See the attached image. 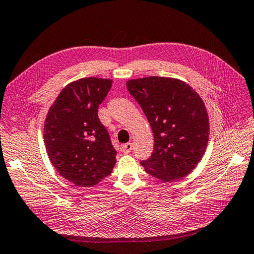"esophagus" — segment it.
I'll list each match as a JSON object with an SVG mask.
<instances>
[{
    "label": "esophagus",
    "mask_w": 254,
    "mask_h": 254,
    "mask_svg": "<svg viewBox=\"0 0 254 254\" xmlns=\"http://www.w3.org/2000/svg\"><path fill=\"white\" fill-rule=\"evenodd\" d=\"M122 150L124 154H129L132 150V142H127L122 147Z\"/></svg>",
    "instance_id": "34e87169"
}]
</instances>
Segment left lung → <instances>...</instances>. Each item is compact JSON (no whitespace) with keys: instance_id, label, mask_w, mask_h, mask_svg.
<instances>
[{"instance_id":"1","label":"left lung","mask_w":254,"mask_h":254,"mask_svg":"<svg viewBox=\"0 0 254 254\" xmlns=\"http://www.w3.org/2000/svg\"><path fill=\"white\" fill-rule=\"evenodd\" d=\"M128 92L140 105L154 135V151L141 166L164 183L192 171L209 139V117L198 93L180 79L150 76L130 79Z\"/></svg>"}]
</instances>
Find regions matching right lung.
I'll return each instance as SVG.
<instances>
[{"label":"right lung","instance_id":"obj_1","mask_svg":"<svg viewBox=\"0 0 254 254\" xmlns=\"http://www.w3.org/2000/svg\"><path fill=\"white\" fill-rule=\"evenodd\" d=\"M112 79L87 77L62 89L44 124L47 155L57 172L77 187H93L111 175L117 152L98 118Z\"/></svg>","mask_w":254,"mask_h":254}]
</instances>
